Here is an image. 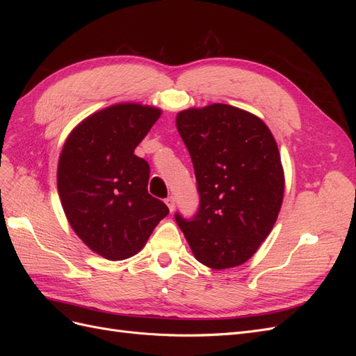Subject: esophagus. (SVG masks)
Listing matches in <instances>:
<instances>
[{"label":"esophagus","instance_id":"obj_1","mask_svg":"<svg viewBox=\"0 0 356 356\" xmlns=\"http://www.w3.org/2000/svg\"><path fill=\"white\" fill-rule=\"evenodd\" d=\"M165 202H166V204H168L169 211L174 212V209H175V199H174V196H169Z\"/></svg>","mask_w":356,"mask_h":356}]
</instances>
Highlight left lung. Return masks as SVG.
Masks as SVG:
<instances>
[{
  "instance_id": "1",
  "label": "left lung",
  "mask_w": 356,
  "mask_h": 356,
  "mask_svg": "<svg viewBox=\"0 0 356 356\" xmlns=\"http://www.w3.org/2000/svg\"><path fill=\"white\" fill-rule=\"evenodd\" d=\"M197 179L200 207L175 220L193 255L213 270L241 266L270 234L285 175L277 144L260 117L227 104L177 114Z\"/></svg>"
}]
</instances>
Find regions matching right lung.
I'll return each mask as SVG.
<instances>
[{"label":"right lung","instance_id":"right-lung-1","mask_svg":"<svg viewBox=\"0 0 356 356\" xmlns=\"http://www.w3.org/2000/svg\"><path fill=\"white\" fill-rule=\"evenodd\" d=\"M161 110L122 102L86 117L62 147L58 193L63 212L84 245L106 260L138 254L169 213L148 195L149 166L134 154Z\"/></svg>","mask_w":356,"mask_h":356}]
</instances>
